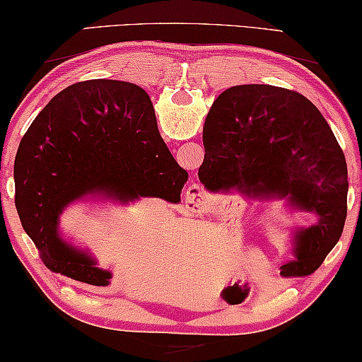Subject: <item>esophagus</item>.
<instances>
[{"label":"esophagus","instance_id":"1","mask_svg":"<svg viewBox=\"0 0 362 362\" xmlns=\"http://www.w3.org/2000/svg\"><path fill=\"white\" fill-rule=\"evenodd\" d=\"M206 201H207L206 191H204V187L201 185H192L187 187V191L185 194V204L189 211L192 212L204 211V207H206Z\"/></svg>","mask_w":362,"mask_h":362}]
</instances>
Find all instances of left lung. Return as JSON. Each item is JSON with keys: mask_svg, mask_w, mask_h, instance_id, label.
I'll return each instance as SVG.
<instances>
[{"mask_svg": "<svg viewBox=\"0 0 362 362\" xmlns=\"http://www.w3.org/2000/svg\"><path fill=\"white\" fill-rule=\"evenodd\" d=\"M199 181L211 192H240L255 201L284 199L317 222L297 227L294 258L281 276L315 272L343 233L348 168L341 146L305 96L269 85L228 88L216 99L202 132Z\"/></svg>", "mask_w": 362, "mask_h": 362, "instance_id": "left-lung-1", "label": "left lung"}]
</instances>
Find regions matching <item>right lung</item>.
<instances>
[{"instance_id": "1", "label": "right lung", "mask_w": 362, "mask_h": 362, "mask_svg": "<svg viewBox=\"0 0 362 362\" xmlns=\"http://www.w3.org/2000/svg\"><path fill=\"white\" fill-rule=\"evenodd\" d=\"M187 181L163 142L153 104L127 81L88 80L65 88L42 109L14 161L16 209L50 271L91 286L112 272L60 233V216L83 199L129 204L181 201Z\"/></svg>"}]
</instances>
